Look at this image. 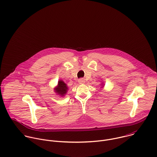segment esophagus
<instances>
[{"label":"esophagus","mask_w":157,"mask_h":157,"mask_svg":"<svg viewBox=\"0 0 157 157\" xmlns=\"http://www.w3.org/2000/svg\"><path fill=\"white\" fill-rule=\"evenodd\" d=\"M85 82V79L84 78H80L79 80H78V83H80V84H83V83H84Z\"/></svg>","instance_id":"esophagus-1"}]
</instances>
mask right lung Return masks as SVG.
I'll return each instance as SVG.
<instances>
[{"instance_id": "add662e5", "label": "right lung", "mask_w": 157, "mask_h": 157, "mask_svg": "<svg viewBox=\"0 0 157 157\" xmlns=\"http://www.w3.org/2000/svg\"><path fill=\"white\" fill-rule=\"evenodd\" d=\"M68 90V87L67 85L63 81L59 80L57 86L55 88V92L59 96H64Z\"/></svg>"}]
</instances>
